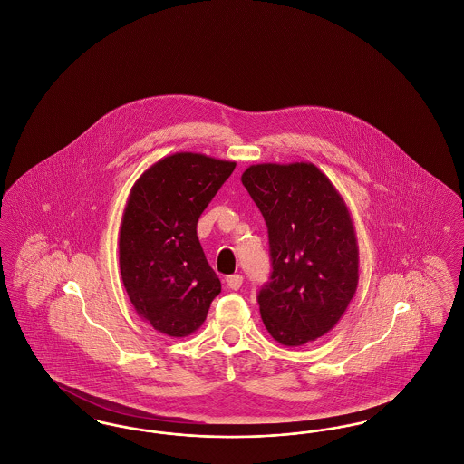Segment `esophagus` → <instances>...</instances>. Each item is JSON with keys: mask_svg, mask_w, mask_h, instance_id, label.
Here are the masks:
<instances>
[{"mask_svg": "<svg viewBox=\"0 0 464 464\" xmlns=\"http://www.w3.org/2000/svg\"><path fill=\"white\" fill-rule=\"evenodd\" d=\"M226 284L231 290H238L243 285V276L242 275H231L226 278Z\"/></svg>", "mask_w": 464, "mask_h": 464, "instance_id": "obj_1", "label": "esophagus"}]
</instances>
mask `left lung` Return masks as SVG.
I'll return each instance as SVG.
<instances>
[{
	"instance_id": "1",
	"label": "left lung",
	"mask_w": 464,
	"mask_h": 464,
	"mask_svg": "<svg viewBox=\"0 0 464 464\" xmlns=\"http://www.w3.org/2000/svg\"><path fill=\"white\" fill-rule=\"evenodd\" d=\"M269 237L271 276L257 301L269 335L303 346L343 318L358 285V243L350 210L316 165L259 163L242 176Z\"/></svg>"
}]
</instances>
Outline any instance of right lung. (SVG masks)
<instances>
[{
  "instance_id": "add662e5",
  "label": "right lung",
  "mask_w": 464,
  "mask_h": 464,
  "mask_svg": "<svg viewBox=\"0 0 464 464\" xmlns=\"http://www.w3.org/2000/svg\"><path fill=\"white\" fill-rule=\"evenodd\" d=\"M235 161L199 153L158 160L135 180L120 226V271L137 314L155 331H198L221 282L197 237L201 212Z\"/></svg>"
}]
</instances>
